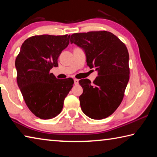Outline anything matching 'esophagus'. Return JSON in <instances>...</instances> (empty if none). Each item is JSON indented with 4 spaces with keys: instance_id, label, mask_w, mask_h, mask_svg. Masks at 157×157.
<instances>
[{
    "instance_id": "obj_1",
    "label": "esophagus",
    "mask_w": 157,
    "mask_h": 157,
    "mask_svg": "<svg viewBox=\"0 0 157 157\" xmlns=\"http://www.w3.org/2000/svg\"><path fill=\"white\" fill-rule=\"evenodd\" d=\"M79 83V80L78 79H74V84L75 85H78Z\"/></svg>"
}]
</instances>
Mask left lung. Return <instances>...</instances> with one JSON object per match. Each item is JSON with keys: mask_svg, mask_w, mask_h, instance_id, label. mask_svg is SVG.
Masks as SVG:
<instances>
[{"mask_svg": "<svg viewBox=\"0 0 157 157\" xmlns=\"http://www.w3.org/2000/svg\"><path fill=\"white\" fill-rule=\"evenodd\" d=\"M70 41L84 50L87 66L98 71L94 83L89 79L79 81L83 89L79 97L82 110L94 120L107 118L121 105L129 82L127 47L107 31L73 34Z\"/></svg>", "mask_w": 157, "mask_h": 157, "instance_id": "obj_1", "label": "left lung"}]
</instances>
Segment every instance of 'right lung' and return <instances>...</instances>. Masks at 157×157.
I'll use <instances>...</instances> for the list:
<instances>
[{
    "instance_id": "1",
    "label": "right lung",
    "mask_w": 157,
    "mask_h": 157,
    "mask_svg": "<svg viewBox=\"0 0 157 157\" xmlns=\"http://www.w3.org/2000/svg\"><path fill=\"white\" fill-rule=\"evenodd\" d=\"M69 36H33L23 42L15 61L17 84L25 104L41 119H50L62 110L72 89V78L57 79L50 73L68 46Z\"/></svg>"
}]
</instances>
